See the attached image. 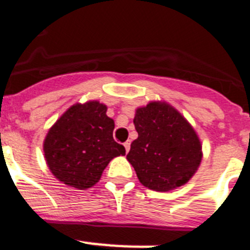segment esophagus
<instances>
[{"instance_id": "obj_1", "label": "esophagus", "mask_w": 250, "mask_h": 250, "mask_svg": "<svg viewBox=\"0 0 250 250\" xmlns=\"http://www.w3.org/2000/svg\"><path fill=\"white\" fill-rule=\"evenodd\" d=\"M129 147H131V143H129V141L125 143V151H127V153L129 151Z\"/></svg>"}]
</instances>
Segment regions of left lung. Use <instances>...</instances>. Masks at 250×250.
<instances>
[{
    "label": "left lung",
    "instance_id": "obj_1",
    "mask_svg": "<svg viewBox=\"0 0 250 250\" xmlns=\"http://www.w3.org/2000/svg\"><path fill=\"white\" fill-rule=\"evenodd\" d=\"M139 137L127 160L140 182L155 191H168L191 178L202 162V146L188 121L166 103H150L136 110Z\"/></svg>",
    "mask_w": 250,
    "mask_h": 250
}]
</instances>
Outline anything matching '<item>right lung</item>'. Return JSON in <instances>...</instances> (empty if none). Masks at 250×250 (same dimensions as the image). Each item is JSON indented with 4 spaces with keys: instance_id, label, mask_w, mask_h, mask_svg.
<instances>
[{
    "instance_id": "obj_1",
    "label": "right lung",
    "mask_w": 250,
    "mask_h": 250,
    "mask_svg": "<svg viewBox=\"0 0 250 250\" xmlns=\"http://www.w3.org/2000/svg\"><path fill=\"white\" fill-rule=\"evenodd\" d=\"M114 121L97 101L76 104L48 131L44 158L55 177L68 186L88 188L100 180L113 158L125 155V146L113 139Z\"/></svg>"
}]
</instances>
